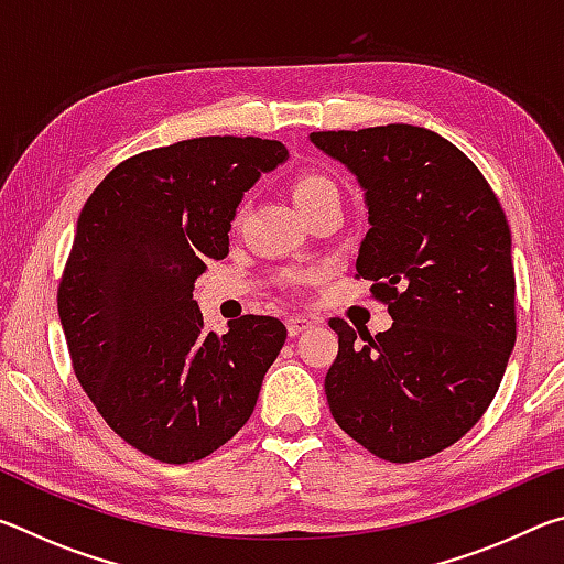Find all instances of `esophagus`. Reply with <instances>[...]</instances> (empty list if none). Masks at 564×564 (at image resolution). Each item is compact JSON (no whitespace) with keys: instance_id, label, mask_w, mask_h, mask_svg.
Returning a JSON list of instances; mask_svg holds the SVG:
<instances>
[{"instance_id":"1","label":"esophagus","mask_w":564,"mask_h":564,"mask_svg":"<svg viewBox=\"0 0 564 564\" xmlns=\"http://www.w3.org/2000/svg\"><path fill=\"white\" fill-rule=\"evenodd\" d=\"M316 318H311V316H303V313H299V316H291L289 321H285V328H289V333L291 336H299V333H303V330H308L311 326H316Z\"/></svg>"}]
</instances>
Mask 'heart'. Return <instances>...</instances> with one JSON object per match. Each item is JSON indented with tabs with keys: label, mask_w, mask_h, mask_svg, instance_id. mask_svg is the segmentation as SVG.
Segmentation results:
<instances>
[{
	"label": "heart",
	"mask_w": 564,
	"mask_h": 564,
	"mask_svg": "<svg viewBox=\"0 0 564 564\" xmlns=\"http://www.w3.org/2000/svg\"><path fill=\"white\" fill-rule=\"evenodd\" d=\"M326 194H338V186L323 174H303L295 178V184H293V202L299 208L311 204V202H316V198L326 196Z\"/></svg>",
	"instance_id": "heart-1"
}]
</instances>
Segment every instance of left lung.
Returning a JSON list of instances; mask_svg holds the SVG:
<instances>
[{"mask_svg": "<svg viewBox=\"0 0 564 564\" xmlns=\"http://www.w3.org/2000/svg\"><path fill=\"white\" fill-rule=\"evenodd\" d=\"M311 144L358 178L368 208L356 271L393 326L333 318L326 376L336 423L390 463H415L470 431L514 346L512 238L498 196L441 133L410 123L316 131Z\"/></svg>", "mask_w": 564, "mask_h": 564, "instance_id": "8db88e82", "label": "left lung"}]
</instances>
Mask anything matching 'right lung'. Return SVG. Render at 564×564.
<instances>
[{"instance_id":"1","label":"right lung","mask_w":564,"mask_h":564,"mask_svg":"<svg viewBox=\"0 0 564 564\" xmlns=\"http://www.w3.org/2000/svg\"><path fill=\"white\" fill-rule=\"evenodd\" d=\"M285 159L271 139L178 141L121 161L82 208L56 299L74 373L154 460L194 463L231 441L283 348L271 316L204 330L194 283L228 253L246 191Z\"/></svg>"}]
</instances>
